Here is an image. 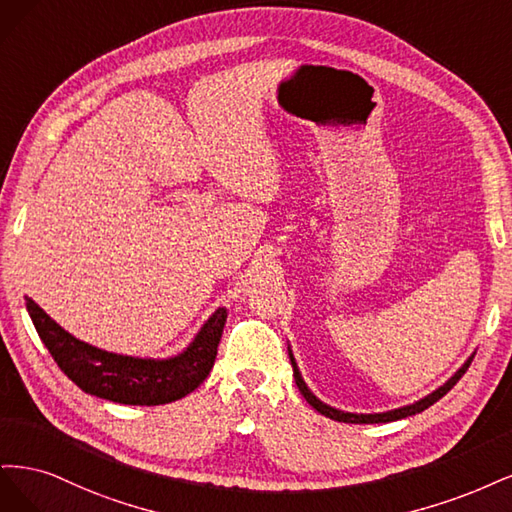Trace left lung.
Instances as JSON below:
<instances>
[{"label": "left lung", "mask_w": 512, "mask_h": 512, "mask_svg": "<svg viewBox=\"0 0 512 512\" xmlns=\"http://www.w3.org/2000/svg\"><path fill=\"white\" fill-rule=\"evenodd\" d=\"M289 359H291V366H293V376H295V385H298V389H300V393L304 395L306 398V402L315 408L317 412H321V415H325V417H329V419H334V421H342V423H389V421H398V419H404V417H410V415H417V412H423L425 408H430L434 402H438L442 395H447L455 385H457V381L461 376L466 374V370L470 368V364H472V357L466 361L464 366H461L447 383H444L442 387H438L434 393H430V395H425L423 400H419V402H415V404H410V406H402V408H395V410H387V412H376V415H355V412H344V410H336V408H332V406H327V404H323L317 395H312V391L306 387V383H304V378H302V374H300V370H298V364H295V359H293V355H291V351H289Z\"/></svg>", "instance_id": "8db88e82"}]
</instances>
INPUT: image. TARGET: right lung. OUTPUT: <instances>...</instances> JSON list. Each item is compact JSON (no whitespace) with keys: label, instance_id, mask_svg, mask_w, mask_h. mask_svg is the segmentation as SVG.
<instances>
[{"label":"right lung","instance_id":"right-lung-1","mask_svg":"<svg viewBox=\"0 0 512 512\" xmlns=\"http://www.w3.org/2000/svg\"><path fill=\"white\" fill-rule=\"evenodd\" d=\"M25 304L48 353L72 383L97 398L131 406L176 402L200 387L217 359V346L227 319V308H219L204 323L187 351L176 357L138 359L80 342L48 317L34 300L25 298Z\"/></svg>","mask_w":512,"mask_h":512}]
</instances>
